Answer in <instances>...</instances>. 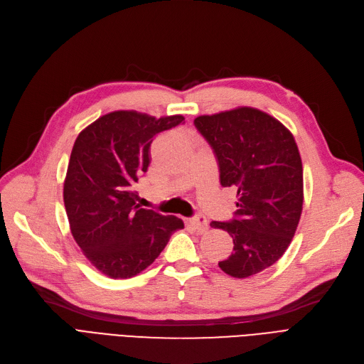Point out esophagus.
<instances>
[{
    "label": "esophagus",
    "mask_w": 364,
    "mask_h": 364,
    "mask_svg": "<svg viewBox=\"0 0 364 364\" xmlns=\"http://www.w3.org/2000/svg\"><path fill=\"white\" fill-rule=\"evenodd\" d=\"M188 225H191L199 233H203V232L208 230V221L203 215H198V217L191 218V220H188Z\"/></svg>",
    "instance_id": "esophagus-1"
}]
</instances>
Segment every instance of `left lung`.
<instances>
[{
  "instance_id": "1",
  "label": "left lung",
  "mask_w": 364,
  "mask_h": 364,
  "mask_svg": "<svg viewBox=\"0 0 364 364\" xmlns=\"http://www.w3.org/2000/svg\"><path fill=\"white\" fill-rule=\"evenodd\" d=\"M195 126L214 150L221 186L238 196L235 218L211 223L233 240L220 269L233 278L256 275L286 252L302 214L304 168L294 136L252 107L199 116Z\"/></svg>"
}]
</instances>
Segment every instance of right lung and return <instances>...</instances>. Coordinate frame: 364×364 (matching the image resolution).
<instances>
[{"label":"right lung","mask_w":364,"mask_h":364,"mask_svg":"<svg viewBox=\"0 0 364 364\" xmlns=\"http://www.w3.org/2000/svg\"><path fill=\"white\" fill-rule=\"evenodd\" d=\"M184 120L134 109L101 116L78 134L64 181V203L77 245L114 279L143 272L184 228L176 215L139 208L135 186L150 164L153 138Z\"/></svg>","instance_id":"add662e5"}]
</instances>
